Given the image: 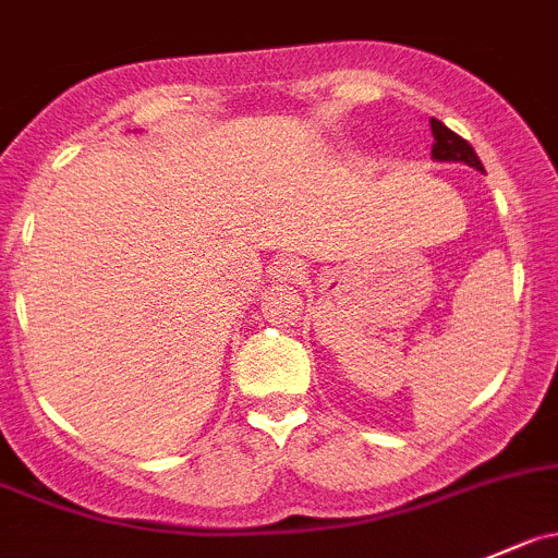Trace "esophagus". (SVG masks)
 <instances>
[{
	"label": "esophagus",
	"mask_w": 558,
	"mask_h": 558,
	"mask_svg": "<svg viewBox=\"0 0 558 558\" xmlns=\"http://www.w3.org/2000/svg\"><path fill=\"white\" fill-rule=\"evenodd\" d=\"M272 275L278 280H300L302 278V267L296 262H291V258H280V262H275Z\"/></svg>",
	"instance_id": "esophagus-1"
}]
</instances>
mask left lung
<instances>
[{
    "label": "left lung",
    "mask_w": 558,
    "mask_h": 558,
    "mask_svg": "<svg viewBox=\"0 0 558 558\" xmlns=\"http://www.w3.org/2000/svg\"><path fill=\"white\" fill-rule=\"evenodd\" d=\"M430 130H434V149H430V158L439 160V163H466L472 169L483 171L477 153H474L472 144L466 138H461L458 133H452L445 122L439 119H430Z\"/></svg>",
    "instance_id": "left-lung-1"
}]
</instances>
